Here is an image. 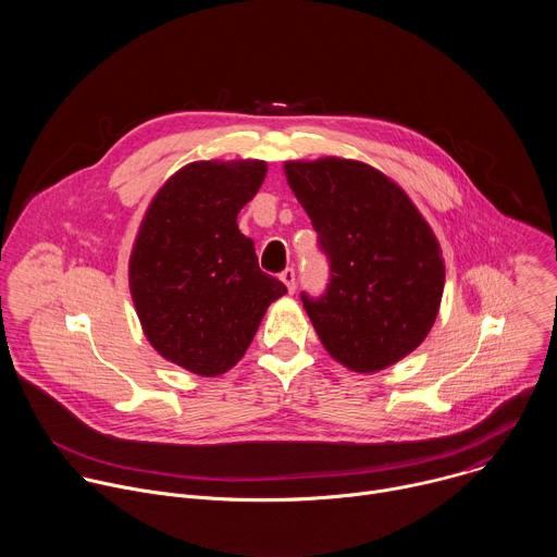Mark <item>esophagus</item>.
<instances>
[{
    "label": "esophagus",
    "instance_id": "esophagus-1",
    "mask_svg": "<svg viewBox=\"0 0 557 557\" xmlns=\"http://www.w3.org/2000/svg\"><path fill=\"white\" fill-rule=\"evenodd\" d=\"M280 280L286 284L288 293L295 290V269H284V271L280 273Z\"/></svg>",
    "mask_w": 557,
    "mask_h": 557
}]
</instances>
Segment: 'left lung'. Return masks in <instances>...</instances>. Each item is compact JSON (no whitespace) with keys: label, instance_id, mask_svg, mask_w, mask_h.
Listing matches in <instances>:
<instances>
[{"label":"left lung","instance_id":"1","mask_svg":"<svg viewBox=\"0 0 557 557\" xmlns=\"http://www.w3.org/2000/svg\"><path fill=\"white\" fill-rule=\"evenodd\" d=\"M317 243L331 262L326 293H301L324 348L355 372L383 370L428 337L445 264L430 224L379 170L320 158L284 165Z\"/></svg>","mask_w":557,"mask_h":557}]
</instances>
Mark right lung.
<instances>
[{
    "mask_svg": "<svg viewBox=\"0 0 557 557\" xmlns=\"http://www.w3.org/2000/svg\"><path fill=\"white\" fill-rule=\"evenodd\" d=\"M264 176V161L189 163L140 222L129 258L138 320L158 352L194 374L218 376L240 361L267 308L286 293L237 228Z\"/></svg>",
    "mask_w": 557,
    "mask_h": 557,
    "instance_id": "add662e5",
    "label": "right lung"
}]
</instances>
